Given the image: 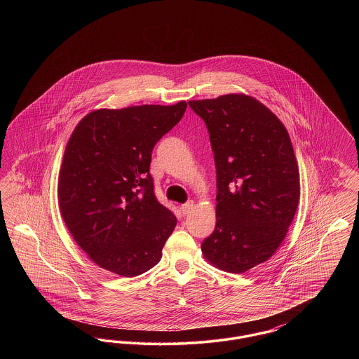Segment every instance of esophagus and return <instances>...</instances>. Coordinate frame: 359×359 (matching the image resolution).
<instances>
[{"label":"esophagus","instance_id":"1","mask_svg":"<svg viewBox=\"0 0 359 359\" xmlns=\"http://www.w3.org/2000/svg\"><path fill=\"white\" fill-rule=\"evenodd\" d=\"M194 208V202L192 201H188L187 203L180 205V211L183 215H187L191 212V210Z\"/></svg>","mask_w":359,"mask_h":359}]
</instances>
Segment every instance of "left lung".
Returning <instances> with one entry per match:
<instances>
[{"mask_svg": "<svg viewBox=\"0 0 359 359\" xmlns=\"http://www.w3.org/2000/svg\"><path fill=\"white\" fill-rule=\"evenodd\" d=\"M188 104L205 121L217 170V224L202 252L224 272L243 273L273 256L299 205L290 135L266 106L243 94Z\"/></svg>", "mask_w": 359, "mask_h": 359, "instance_id": "obj_1", "label": "left lung"}]
</instances>
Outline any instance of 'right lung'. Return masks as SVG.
I'll return each mask as SVG.
<instances>
[{
  "mask_svg": "<svg viewBox=\"0 0 359 359\" xmlns=\"http://www.w3.org/2000/svg\"><path fill=\"white\" fill-rule=\"evenodd\" d=\"M187 103L101 109L81 121L59 175L60 212L71 236L98 266L133 277L154 266L176 217L154 195L149 173L157 141Z\"/></svg>",
  "mask_w": 359,
  "mask_h": 359,
  "instance_id": "add662e5",
  "label": "right lung"
}]
</instances>
